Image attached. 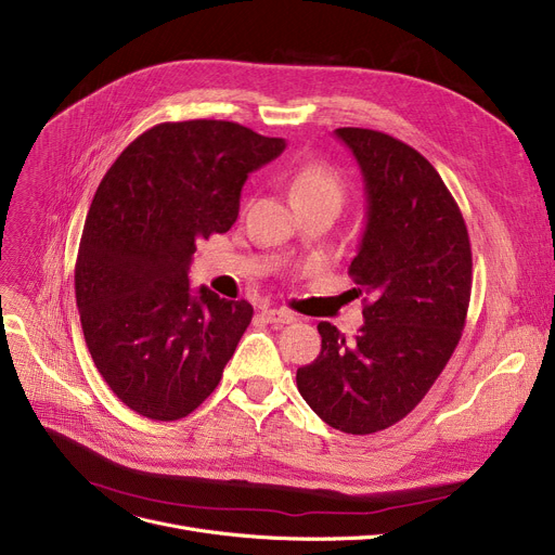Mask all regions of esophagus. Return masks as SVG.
Masks as SVG:
<instances>
[{
    "mask_svg": "<svg viewBox=\"0 0 555 555\" xmlns=\"http://www.w3.org/2000/svg\"><path fill=\"white\" fill-rule=\"evenodd\" d=\"M262 318L268 320L270 324H293V322H297L295 312L285 310V308H264Z\"/></svg>",
    "mask_w": 555,
    "mask_h": 555,
    "instance_id": "34e87169",
    "label": "esophagus"
}]
</instances>
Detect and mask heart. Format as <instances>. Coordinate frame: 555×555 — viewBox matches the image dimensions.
I'll return each instance as SVG.
<instances>
[{
	"instance_id": "heart-1",
	"label": "heart",
	"mask_w": 555,
	"mask_h": 555,
	"mask_svg": "<svg viewBox=\"0 0 555 555\" xmlns=\"http://www.w3.org/2000/svg\"><path fill=\"white\" fill-rule=\"evenodd\" d=\"M291 188L293 204L306 206V204H333L340 208L345 199V181L337 175L335 167L322 160H308L299 165L287 181Z\"/></svg>"
}]
</instances>
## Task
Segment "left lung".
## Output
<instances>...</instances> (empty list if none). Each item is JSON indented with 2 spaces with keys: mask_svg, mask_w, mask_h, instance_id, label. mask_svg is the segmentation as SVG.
<instances>
[{
  "mask_svg": "<svg viewBox=\"0 0 555 555\" xmlns=\"http://www.w3.org/2000/svg\"><path fill=\"white\" fill-rule=\"evenodd\" d=\"M367 192V227L349 276L365 299L353 340L320 322L322 351L297 388L328 426L370 436L426 397L461 340L472 295L463 212L417 150L388 133L335 129Z\"/></svg>",
  "mask_w": 555,
  "mask_h": 555,
  "instance_id": "left-lung-1",
  "label": "left lung"
}]
</instances>
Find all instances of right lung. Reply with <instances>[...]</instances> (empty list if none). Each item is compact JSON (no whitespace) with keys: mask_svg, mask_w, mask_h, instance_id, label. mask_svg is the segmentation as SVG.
Returning <instances> with one entry per match:
<instances>
[{"mask_svg":"<svg viewBox=\"0 0 555 555\" xmlns=\"http://www.w3.org/2000/svg\"><path fill=\"white\" fill-rule=\"evenodd\" d=\"M285 150L227 119L163 122L119 154L90 204L75 264L88 351L133 413L175 422L218 388L254 318L249 301L195 295L199 240L237 220L247 175Z\"/></svg>","mask_w":555,"mask_h":555,"instance_id":"obj_1","label":"right lung"}]
</instances>
